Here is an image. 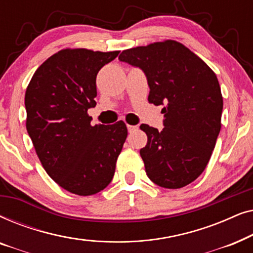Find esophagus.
<instances>
[{
    "label": "esophagus",
    "mask_w": 253,
    "mask_h": 253,
    "mask_svg": "<svg viewBox=\"0 0 253 253\" xmlns=\"http://www.w3.org/2000/svg\"><path fill=\"white\" fill-rule=\"evenodd\" d=\"M126 127H127V131H129V132H132V131L138 129V126H130V124H126Z\"/></svg>",
    "instance_id": "1"
}]
</instances>
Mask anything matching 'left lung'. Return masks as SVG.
Returning a JSON list of instances; mask_svg holds the SVG:
<instances>
[{"instance_id": "1", "label": "left lung", "mask_w": 253, "mask_h": 253, "mask_svg": "<svg viewBox=\"0 0 253 253\" xmlns=\"http://www.w3.org/2000/svg\"><path fill=\"white\" fill-rule=\"evenodd\" d=\"M119 60L146 75L148 102L164 105L165 127L147 124L140 150L152 182L166 189L190 184L209 164L221 129L223 100L214 71L184 44L175 40L123 50Z\"/></svg>"}]
</instances>
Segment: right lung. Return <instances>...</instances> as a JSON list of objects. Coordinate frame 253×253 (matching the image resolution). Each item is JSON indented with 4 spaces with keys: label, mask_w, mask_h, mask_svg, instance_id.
Returning <instances> with one entry per match:
<instances>
[{
    "label": "right lung",
    "mask_w": 253,
    "mask_h": 253,
    "mask_svg": "<svg viewBox=\"0 0 253 253\" xmlns=\"http://www.w3.org/2000/svg\"><path fill=\"white\" fill-rule=\"evenodd\" d=\"M120 51L62 49L34 72L25 93L26 129L47 174L79 196L95 195L112 182L126 139L123 121L95 124L96 75Z\"/></svg>",
    "instance_id": "add662e5"
}]
</instances>
